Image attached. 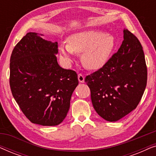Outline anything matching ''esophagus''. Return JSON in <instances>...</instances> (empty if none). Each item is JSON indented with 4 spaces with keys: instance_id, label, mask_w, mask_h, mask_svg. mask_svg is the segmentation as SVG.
Masks as SVG:
<instances>
[{
    "instance_id": "esophagus-1",
    "label": "esophagus",
    "mask_w": 156,
    "mask_h": 156,
    "mask_svg": "<svg viewBox=\"0 0 156 156\" xmlns=\"http://www.w3.org/2000/svg\"><path fill=\"white\" fill-rule=\"evenodd\" d=\"M78 80H79V82H81V83H83L84 82V76L83 74H78Z\"/></svg>"
}]
</instances>
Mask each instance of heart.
<instances>
[{
	"label": "heart",
	"mask_w": 156,
	"mask_h": 156,
	"mask_svg": "<svg viewBox=\"0 0 156 156\" xmlns=\"http://www.w3.org/2000/svg\"><path fill=\"white\" fill-rule=\"evenodd\" d=\"M116 42L112 34L89 30L78 32L69 36L67 44L59 46L60 58L69 65L74 55L82 54V62L89 69H99L107 63L115 50Z\"/></svg>",
	"instance_id": "heart-1"
}]
</instances>
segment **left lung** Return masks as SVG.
Instances as JSON below:
<instances>
[{
    "instance_id": "left-lung-1",
    "label": "left lung",
    "mask_w": 156,
    "mask_h": 156,
    "mask_svg": "<svg viewBox=\"0 0 156 156\" xmlns=\"http://www.w3.org/2000/svg\"><path fill=\"white\" fill-rule=\"evenodd\" d=\"M98 114L116 121L137 107L147 84V67L143 47L129 30L122 44L107 63L85 77Z\"/></svg>"
}]
</instances>
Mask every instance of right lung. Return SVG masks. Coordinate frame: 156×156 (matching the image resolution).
Listing matches in <instances>:
<instances>
[{"mask_svg": "<svg viewBox=\"0 0 156 156\" xmlns=\"http://www.w3.org/2000/svg\"><path fill=\"white\" fill-rule=\"evenodd\" d=\"M57 42L28 33L15 46L10 59V87L23 114L32 123L57 126L69 109L77 74L58 65Z\"/></svg>", "mask_w": 156, "mask_h": 156, "instance_id": "add662e5", "label": "right lung"}]
</instances>
